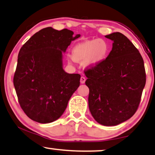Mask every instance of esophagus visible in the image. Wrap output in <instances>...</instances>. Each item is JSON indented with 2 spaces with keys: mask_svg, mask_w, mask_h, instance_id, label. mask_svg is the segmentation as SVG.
<instances>
[{
  "mask_svg": "<svg viewBox=\"0 0 155 155\" xmlns=\"http://www.w3.org/2000/svg\"><path fill=\"white\" fill-rule=\"evenodd\" d=\"M85 81H86V78H85L84 76H82V77L80 78V83H81V84H84Z\"/></svg>",
  "mask_w": 155,
  "mask_h": 155,
  "instance_id": "obj_1",
  "label": "esophagus"
}]
</instances>
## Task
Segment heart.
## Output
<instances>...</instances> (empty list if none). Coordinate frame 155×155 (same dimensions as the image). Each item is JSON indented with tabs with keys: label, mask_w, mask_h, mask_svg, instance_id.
Wrapping results in <instances>:
<instances>
[{
	"label": "heart",
	"mask_w": 155,
	"mask_h": 155,
	"mask_svg": "<svg viewBox=\"0 0 155 155\" xmlns=\"http://www.w3.org/2000/svg\"><path fill=\"white\" fill-rule=\"evenodd\" d=\"M109 51V44L106 40H89L75 45L71 51V57L75 61H82L85 68H94L105 61Z\"/></svg>",
	"instance_id": "b5f03b06"
}]
</instances>
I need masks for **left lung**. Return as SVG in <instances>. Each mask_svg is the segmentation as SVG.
<instances>
[{
    "label": "left lung",
    "instance_id": "1",
    "mask_svg": "<svg viewBox=\"0 0 155 155\" xmlns=\"http://www.w3.org/2000/svg\"><path fill=\"white\" fill-rule=\"evenodd\" d=\"M113 48L105 61L85 71L89 108L96 122L116 126L131 117L140 104L146 75L140 54L120 32L105 36Z\"/></svg>",
    "mask_w": 155,
    "mask_h": 155
}]
</instances>
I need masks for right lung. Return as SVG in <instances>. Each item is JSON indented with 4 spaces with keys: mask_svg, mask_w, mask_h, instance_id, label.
Here are the masks:
<instances>
[{
    "mask_svg": "<svg viewBox=\"0 0 155 155\" xmlns=\"http://www.w3.org/2000/svg\"><path fill=\"white\" fill-rule=\"evenodd\" d=\"M72 31L42 28L20 49L13 83L26 115L47 124L57 120L80 86V75L63 69V54L73 40Z\"/></svg>",
    "mask_w": 155,
    "mask_h": 155,
    "instance_id": "right-lung-1",
    "label": "right lung"
}]
</instances>
